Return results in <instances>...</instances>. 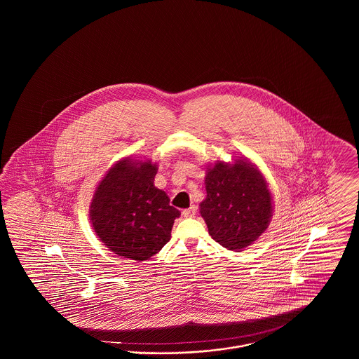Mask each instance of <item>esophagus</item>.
<instances>
[{
  "mask_svg": "<svg viewBox=\"0 0 359 359\" xmlns=\"http://www.w3.org/2000/svg\"><path fill=\"white\" fill-rule=\"evenodd\" d=\"M183 217L184 218H192V217H195V214H196V207H189L187 210H183Z\"/></svg>",
  "mask_w": 359,
  "mask_h": 359,
  "instance_id": "1",
  "label": "esophagus"
}]
</instances>
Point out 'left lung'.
<instances>
[{"mask_svg": "<svg viewBox=\"0 0 359 359\" xmlns=\"http://www.w3.org/2000/svg\"><path fill=\"white\" fill-rule=\"evenodd\" d=\"M201 215L208 234L229 250H243L268 229L273 199L262 173L245 158L217 161L205 172Z\"/></svg>", "mask_w": 359, "mask_h": 359, "instance_id": "obj_1", "label": "left lung"}]
</instances>
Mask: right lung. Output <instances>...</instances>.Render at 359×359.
I'll list each match as a JSON object with an SVG mask.
<instances>
[{"mask_svg":"<svg viewBox=\"0 0 359 359\" xmlns=\"http://www.w3.org/2000/svg\"><path fill=\"white\" fill-rule=\"evenodd\" d=\"M157 164L125 157L100 182L90 205V221L103 245L114 255L145 261L171 239L180 211L154 187Z\"/></svg>","mask_w":359,"mask_h":359,"instance_id":"obj_1","label":"right lung"}]
</instances>
